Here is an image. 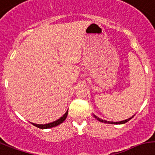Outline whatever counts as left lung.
<instances>
[{
	"mask_svg": "<svg viewBox=\"0 0 155 155\" xmlns=\"http://www.w3.org/2000/svg\"><path fill=\"white\" fill-rule=\"evenodd\" d=\"M94 117H95V119H97V120H99V122H102V123H109V124H123V123H127V122H128L130 119H131L133 117H134V115L132 117H130V118H129V119H126V120H123V121H120V122H110V121H106V120H104V119H99V117H97L96 115H95L94 114Z\"/></svg>",
	"mask_w": 155,
	"mask_h": 155,
	"instance_id": "obj_1",
	"label": "left lung"
}]
</instances>
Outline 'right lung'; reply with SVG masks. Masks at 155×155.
I'll use <instances>...</instances> for the list:
<instances>
[{
    "label": "right lung",
    "instance_id": "right-lung-1",
    "mask_svg": "<svg viewBox=\"0 0 155 155\" xmlns=\"http://www.w3.org/2000/svg\"><path fill=\"white\" fill-rule=\"evenodd\" d=\"M68 110H67L66 113H65L62 117H60V119L56 120V121L52 122V123H47V124H36V123H32V124H33L35 127H36L41 128V129H48V128L54 127H56V126L60 125V123H62L64 121L65 119H66L67 116H68Z\"/></svg>",
    "mask_w": 155,
    "mask_h": 155
}]
</instances>
